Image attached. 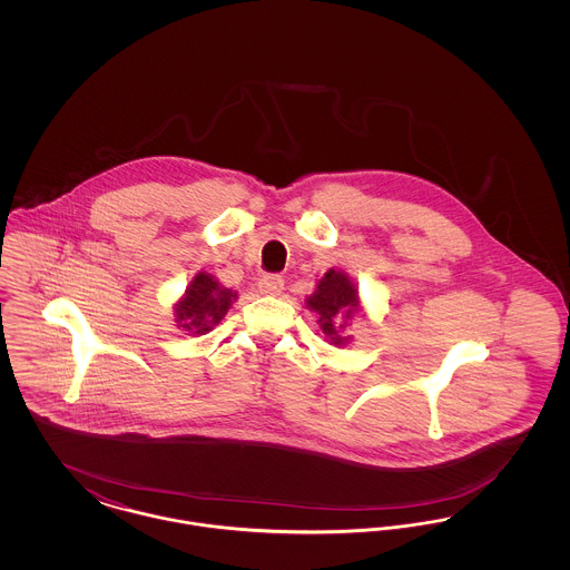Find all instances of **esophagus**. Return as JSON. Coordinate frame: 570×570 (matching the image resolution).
Returning a JSON list of instances; mask_svg holds the SVG:
<instances>
[{
    "mask_svg": "<svg viewBox=\"0 0 570 570\" xmlns=\"http://www.w3.org/2000/svg\"><path fill=\"white\" fill-rule=\"evenodd\" d=\"M282 288H284V279H282V275H277V273H267V275H263L261 277V282H258V291L263 293V295H279L282 293Z\"/></svg>",
    "mask_w": 570,
    "mask_h": 570,
    "instance_id": "1",
    "label": "esophagus"
}]
</instances>
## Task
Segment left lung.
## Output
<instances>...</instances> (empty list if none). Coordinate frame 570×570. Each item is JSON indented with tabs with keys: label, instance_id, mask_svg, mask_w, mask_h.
Wrapping results in <instances>:
<instances>
[{
	"label": "left lung",
	"instance_id": "8db88e82",
	"mask_svg": "<svg viewBox=\"0 0 570 570\" xmlns=\"http://www.w3.org/2000/svg\"><path fill=\"white\" fill-rule=\"evenodd\" d=\"M356 288L353 282L346 277V273L331 272L318 282V288L312 297L307 298L309 309L316 312L318 316V326L331 344L340 346L344 344L348 337L346 328L348 321L356 312Z\"/></svg>",
	"mask_w": 570,
	"mask_h": 570
}]
</instances>
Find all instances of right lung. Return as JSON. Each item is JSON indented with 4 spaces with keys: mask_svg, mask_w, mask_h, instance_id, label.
Here are the masks:
<instances>
[{
    "mask_svg": "<svg viewBox=\"0 0 570 570\" xmlns=\"http://www.w3.org/2000/svg\"><path fill=\"white\" fill-rule=\"evenodd\" d=\"M235 298L237 295L228 288H222L212 275L198 273L191 279L186 297L175 307L177 323L191 335H203L226 316Z\"/></svg>",
    "mask_w": 570,
    "mask_h": 570,
    "instance_id": "obj_1",
    "label": "right lung"
}]
</instances>
